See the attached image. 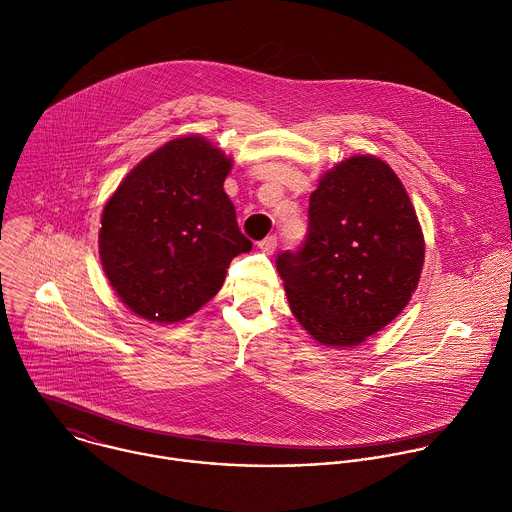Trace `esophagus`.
<instances>
[{
  "label": "esophagus",
  "instance_id": "34e87169",
  "mask_svg": "<svg viewBox=\"0 0 512 512\" xmlns=\"http://www.w3.org/2000/svg\"><path fill=\"white\" fill-rule=\"evenodd\" d=\"M259 249L263 253H273L277 249V235H267L263 241H259Z\"/></svg>",
  "mask_w": 512,
  "mask_h": 512
}]
</instances>
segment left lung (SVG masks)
Here are the masks:
<instances>
[{
	"mask_svg": "<svg viewBox=\"0 0 512 512\" xmlns=\"http://www.w3.org/2000/svg\"><path fill=\"white\" fill-rule=\"evenodd\" d=\"M425 261L415 207L375 155L341 161L309 197V231L277 255L289 307L319 343L355 347L411 301Z\"/></svg>",
	"mask_w": 512,
	"mask_h": 512,
	"instance_id": "left-lung-1",
	"label": "left lung"
}]
</instances>
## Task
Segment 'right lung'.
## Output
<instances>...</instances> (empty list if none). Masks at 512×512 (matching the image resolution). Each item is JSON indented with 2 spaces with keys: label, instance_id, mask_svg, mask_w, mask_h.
I'll return each mask as SVG.
<instances>
[{
  "label": "right lung",
  "instance_id": "1",
  "mask_svg": "<svg viewBox=\"0 0 512 512\" xmlns=\"http://www.w3.org/2000/svg\"><path fill=\"white\" fill-rule=\"evenodd\" d=\"M231 165L205 137H177L135 165L105 203L101 265L135 315L183 321L217 295L233 257L251 251L223 189Z\"/></svg>",
  "mask_w": 512,
  "mask_h": 512
}]
</instances>
